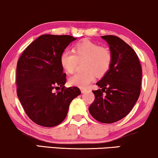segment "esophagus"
<instances>
[{
    "label": "esophagus",
    "instance_id": "34e87169",
    "mask_svg": "<svg viewBox=\"0 0 158 158\" xmlns=\"http://www.w3.org/2000/svg\"><path fill=\"white\" fill-rule=\"evenodd\" d=\"M81 93H85L87 92V89H85V88H81Z\"/></svg>",
    "mask_w": 158,
    "mask_h": 158
}]
</instances>
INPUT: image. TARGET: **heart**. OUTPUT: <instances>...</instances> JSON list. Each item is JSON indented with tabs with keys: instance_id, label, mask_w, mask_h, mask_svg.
I'll list each match as a JSON object with an SVG mask.
<instances>
[{
	"instance_id": "obj_1",
	"label": "heart",
	"mask_w": 158,
	"mask_h": 158,
	"mask_svg": "<svg viewBox=\"0 0 158 158\" xmlns=\"http://www.w3.org/2000/svg\"><path fill=\"white\" fill-rule=\"evenodd\" d=\"M111 60V54L107 48L87 40L76 44L73 52L67 49L63 51L60 57V63L65 72L71 73L78 61L85 60L82 68L85 71L71 76L69 82L71 85L86 88L95 79V75L102 77L109 71Z\"/></svg>"
}]
</instances>
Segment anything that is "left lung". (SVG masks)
<instances>
[{
  "label": "left lung",
  "mask_w": 158,
  "mask_h": 158,
  "mask_svg": "<svg viewBox=\"0 0 158 158\" xmlns=\"http://www.w3.org/2000/svg\"><path fill=\"white\" fill-rule=\"evenodd\" d=\"M111 54V64L93 91L95 101L89 108L100 123L110 124L120 120L132 110L141 92L142 70L135 51L114 35H103Z\"/></svg>",
  "instance_id": "8db88e82"
}]
</instances>
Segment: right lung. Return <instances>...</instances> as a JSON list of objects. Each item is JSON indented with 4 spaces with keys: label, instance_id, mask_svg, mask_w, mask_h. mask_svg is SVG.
<instances>
[{
    "label": "right lung",
    "instance_id": "add662e5",
    "mask_svg": "<svg viewBox=\"0 0 158 158\" xmlns=\"http://www.w3.org/2000/svg\"><path fill=\"white\" fill-rule=\"evenodd\" d=\"M76 39L67 35H40L17 62V96L29 118L38 125H58L66 117L72 100L81 94L77 87L65 88L66 73L60 63L61 53ZM57 87L61 89L55 93Z\"/></svg>",
    "mask_w": 158,
    "mask_h": 158
}]
</instances>
